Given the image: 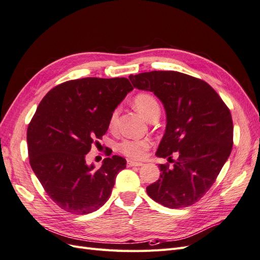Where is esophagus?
<instances>
[{"label":"esophagus","mask_w":260,"mask_h":260,"mask_svg":"<svg viewBox=\"0 0 260 260\" xmlns=\"http://www.w3.org/2000/svg\"><path fill=\"white\" fill-rule=\"evenodd\" d=\"M127 165L129 167H140V166H143V162H140V161H133V160H128Z\"/></svg>","instance_id":"esophagus-1"}]
</instances>
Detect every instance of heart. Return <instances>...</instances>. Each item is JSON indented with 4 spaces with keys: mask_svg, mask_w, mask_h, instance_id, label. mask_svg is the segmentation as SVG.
I'll return each instance as SVG.
<instances>
[{
    "mask_svg": "<svg viewBox=\"0 0 260 260\" xmlns=\"http://www.w3.org/2000/svg\"><path fill=\"white\" fill-rule=\"evenodd\" d=\"M135 106L137 111L146 119L154 114H159V105L156 99L148 93L138 94L135 99ZM118 115V109L113 112L111 119H109V125L113 127L116 123ZM148 147V142L145 140H135V141H123L120 144L119 149L122 154L130 157V158H141L144 155L145 149Z\"/></svg>",
    "mask_w": 260,
    "mask_h": 260,
    "instance_id": "heart-1",
    "label": "heart"
}]
</instances>
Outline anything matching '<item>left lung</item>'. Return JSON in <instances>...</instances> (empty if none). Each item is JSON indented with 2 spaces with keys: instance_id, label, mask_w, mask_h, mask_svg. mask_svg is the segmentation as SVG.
Segmentation results:
<instances>
[{
  "instance_id": "obj_1",
  "label": "left lung",
  "mask_w": 260,
  "mask_h": 260,
  "mask_svg": "<svg viewBox=\"0 0 260 260\" xmlns=\"http://www.w3.org/2000/svg\"><path fill=\"white\" fill-rule=\"evenodd\" d=\"M139 90L153 92L166 112V130L156 156L171 159L159 165V179L146 187L149 198L168 208H182L201 200L214 184L233 145L231 113L205 81L178 72L130 75Z\"/></svg>"
}]
</instances>
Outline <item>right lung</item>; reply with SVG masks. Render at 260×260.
<instances>
[{"instance_id":"right-lung-1","label":"right lung","mask_w":260,"mask_h":260,"mask_svg":"<svg viewBox=\"0 0 260 260\" xmlns=\"http://www.w3.org/2000/svg\"><path fill=\"white\" fill-rule=\"evenodd\" d=\"M132 90L127 78H82L55 86L39 104L27 131L30 166L60 208L85 215L108 201L127 160L114 155L95 168L85 155Z\"/></svg>"}]
</instances>
